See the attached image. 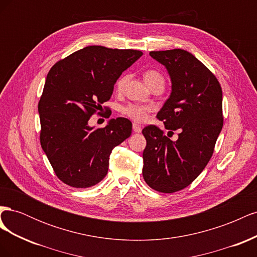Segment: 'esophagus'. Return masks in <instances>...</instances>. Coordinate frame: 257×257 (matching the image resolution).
I'll list each match as a JSON object with an SVG mask.
<instances>
[{"label": "esophagus", "mask_w": 257, "mask_h": 257, "mask_svg": "<svg viewBox=\"0 0 257 257\" xmlns=\"http://www.w3.org/2000/svg\"><path fill=\"white\" fill-rule=\"evenodd\" d=\"M133 131L135 132V133H141V132H142V126L138 125L137 123H133Z\"/></svg>", "instance_id": "esophagus-1"}]
</instances>
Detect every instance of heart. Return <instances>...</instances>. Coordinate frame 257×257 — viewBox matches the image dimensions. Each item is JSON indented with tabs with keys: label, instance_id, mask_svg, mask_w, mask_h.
Masks as SVG:
<instances>
[{
	"label": "heart",
	"instance_id": "obj_1",
	"mask_svg": "<svg viewBox=\"0 0 257 257\" xmlns=\"http://www.w3.org/2000/svg\"><path fill=\"white\" fill-rule=\"evenodd\" d=\"M127 79H128V76L126 74H123L119 77V79L115 82L116 91L122 92L124 90V87H125ZM144 79L150 88L154 83H158V82L164 83V78H163V76L159 72L153 71V69H149V71L145 72ZM152 110H153V107L151 105H139L134 103L126 104L120 108V112L123 115H125L126 118L133 120L135 122L145 121Z\"/></svg>",
	"mask_w": 257,
	"mask_h": 257
}]
</instances>
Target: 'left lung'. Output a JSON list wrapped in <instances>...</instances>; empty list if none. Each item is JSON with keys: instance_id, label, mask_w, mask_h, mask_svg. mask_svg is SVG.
<instances>
[{"instance_id": "1", "label": "left lung", "mask_w": 257, "mask_h": 257, "mask_svg": "<svg viewBox=\"0 0 257 257\" xmlns=\"http://www.w3.org/2000/svg\"><path fill=\"white\" fill-rule=\"evenodd\" d=\"M172 80V93L158 113L172 141L155 125L143 130L147 146L143 176L151 189L174 193L190 185L211 159L223 126L222 89L216 77L183 49L151 51Z\"/></svg>"}]
</instances>
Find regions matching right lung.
Segmentation results:
<instances>
[{
	"label": "right lung",
	"mask_w": 257,
	"mask_h": 257,
	"mask_svg": "<svg viewBox=\"0 0 257 257\" xmlns=\"http://www.w3.org/2000/svg\"><path fill=\"white\" fill-rule=\"evenodd\" d=\"M142 56L139 50L88 46L51 67L38 103L40 139L62 182L85 189L107 175L110 153L131 136L132 122L111 119L103 128L88 122L110 99L121 74Z\"/></svg>",
	"instance_id": "add662e5"
}]
</instances>
